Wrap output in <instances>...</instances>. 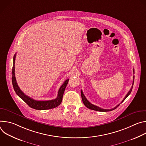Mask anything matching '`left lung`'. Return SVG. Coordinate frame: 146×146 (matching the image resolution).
<instances>
[{
	"label": "left lung",
	"mask_w": 146,
	"mask_h": 146,
	"mask_svg": "<svg viewBox=\"0 0 146 146\" xmlns=\"http://www.w3.org/2000/svg\"><path fill=\"white\" fill-rule=\"evenodd\" d=\"M133 73H134V70H133ZM134 78H135V77L133 76L132 86L131 90H130L128 92V94L126 95L124 99L122 100V101L121 102V103H122V102L124 101V100L129 95V94H131V91H132V88H133V83H134ZM81 98H82V102H83V103L84 104V105H85L87 108H88V109H91V110H96V111H111V110H113L115 109L119 105H118L116 106L115 108H114L113 109H102V108H99V107H98V106H95V105H92V103H91L87 99V98L85 97V96H84V94H83L82 90L81 91Z\"/></svg>",
	"instance_id": "8db88e82"
}]
</instances>
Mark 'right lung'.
I'll use <instances>...</instances> for the list:
<instances>
[{"mask_svg": "<svg viewBox=\"0 0 146 146\" xmlns=\"http://www.w3.org/2000/svg\"><path fill=\"white\" fill-rule=\"evenodd\" d=\"M16 54H15L14 58H13V66L12 69V84L14 88V90L17 94V95L20 98H21L27 105L32 109L39 110H48L51 109L55 108L58 106L62 102V98H63V95L66 86L68 83L69 79L65 80L64 82V84L61 86L60 87L58 96L56 99L50 100H35L27 95H26L23 91L20 90L19 88L17 82L15 77V60Z\"/></svg>", "mask_w": 146, "mask_h": 146, "instance_id": "1", "label": "right lung"}]
</instances>
